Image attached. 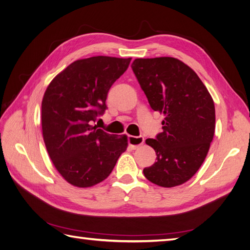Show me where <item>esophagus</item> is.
<instances>
[{
	"mask_svg": "<svg viewBox=\"0 0 250 250\" xmlns=\"http://www.w3.org/2000/svg\"><path fill=\"white\" fill-rule=\"evenodd\" d=\"M144 142H145L144 137H133V135H129V137H128V144H129V146L133 150L138 149L141 145H143Z\"/></svg>",
	"mask_w": 250,
	"mask_h": 250,
	"instance_id": "esophagus-1",
	"label": "esophagus"
}]
</instances>
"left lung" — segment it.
Returning <instances> with one entry per match:
<instances>
[{
    "instance_id": "8db88e82",
    "label": "left lung",
    "mask_w": 250,
    "mask_h": 250,
    "mask_svg": "<svg viewBox=\"0 0 250 250\" xmlns=\"http://www.w3.org/2000/svg\"><path fill=\"white\" fill-rule=\"evenodd\" d=\"M131 67L151 108L165 115L163 132L146 140L156 162L144 175L165 188L183 185L201 167L213 141L214 101L197 74L176 58H138Z\"/></svg>"
}]
</instances>
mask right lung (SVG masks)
Masks as SVG:
<instances>
[{
  "label": "right lung",
  "mask_w": 250,
  "mask_h": 250,
  "mask_svg": "<svg viewBox=\"0 0 250 250\" xmlns=\"http://www.w3.org/2000/svg\"><path fill=\"white\" fill-rule=\"evenodd\" d=\"M131 58L94 56L76 60L52 80L42 102L43 141L67 183L88 188L107 178L127 148L126 135L103 131L93 122L106 110L111 85Z\"/></svg>",
  "instance_id": "obj_1"
}]
</instances>
